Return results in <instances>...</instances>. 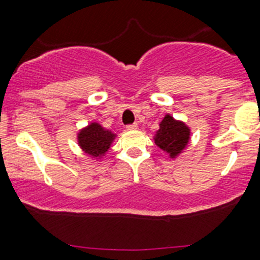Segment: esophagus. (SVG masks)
Returning <instances> with one entry per match:
<instances>
[{"mask_svg":"<svg viewBox=\"0 0 260 260\" xmlns=\"http://www.w3.org/2000/svg\"><path fill=\"white\" fill-rule=\"evenodd\" d=\"M138 128V124L137 123H133V124H129V125H127V129L128 131H136Z\"/></svg>","mask_w":260,"mask_h":260,"instance_id":"obj_1","label":"esophagus"}]
</instances>
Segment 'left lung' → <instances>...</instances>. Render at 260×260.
Listing matches in <instances>:
<instances>
[{
    "label": "left lung",
    "mask_w": 260,
    "mask_h": 260,
    "mask_svg": "<svg viewBox=\"0 0 260 260\" xmlns=\"http://www.w3.org/2000/svg\"><path fill=\"white\" fill-rule=\"evenodd\" d=\"M191 138V129L185 122L175 119L171 114L165 115L159 123V129L154 133L156 146L175 159L187 148Z\"/></svg>",
    "instance_id": "8db88e82"
}]
</instances>
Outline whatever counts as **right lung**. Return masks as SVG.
Returning a JSON list of instances; mask_svg holds the SVG:
<instances>
[{"label":"right lung","instance_id":"add662e5","mask_svg":"<svg viewBox=\"0 0 260 260\" xmlns=\"http://www.w3.org/2000/svg\"><path fill=\"white\" fill-rule=\"evenodd\" d=\"M117 135L106 129L96 122H90L78 132L77 140L80 149L93 159H101L111 148Z\"/></svg>","mask_w":260,"mask_h":260}]
</instances>
